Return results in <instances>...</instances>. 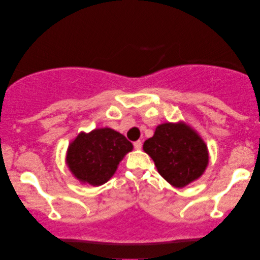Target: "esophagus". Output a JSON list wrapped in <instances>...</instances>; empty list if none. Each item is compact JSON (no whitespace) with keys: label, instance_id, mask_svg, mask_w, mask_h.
Masks as SVG:
<instances>
[{"label":"esophagus","instance_id":"34e87169","mask_svg":"<svg viewBox=\"0 0 260 260\" xmlns=\"http://www.w3.org/2000/svg\"><path fill=\"white\" fill-rule=\"evenodd\" d=\"M134 147H135V149H136V150H141V148H142V142H141V141L134 142Z\"/></svg>","mask_w":260,"mask_h":260}]
</instances>
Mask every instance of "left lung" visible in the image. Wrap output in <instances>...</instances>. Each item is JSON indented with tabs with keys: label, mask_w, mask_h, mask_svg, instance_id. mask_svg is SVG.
<instances>
[{
	"label": "left lung",
	"mask_w": 260,
	"mask_h": 260,
	"mask_svg": "<svg viewBox=\"0 0 260 260\" xmlns=\"http://www.w3.org/2000/svg\"><path fill=\"white\" fill-rule=\"evenodd\" d=\"M159 175L176 188H183L204 175L209 163L207 144L184 122L163 123L143 144Z\"/></svg>",
	"instance_id": "1"
}]
</instances>
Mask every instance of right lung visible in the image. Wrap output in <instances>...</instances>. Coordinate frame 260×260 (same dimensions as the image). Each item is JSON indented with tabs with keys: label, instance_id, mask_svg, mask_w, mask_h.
<instances>
[{
	"label": "right lung",
	"instance_id": "right-lung-1",
	"mask_svg": "<svg viewBox=\"0 0 260 260\" xmlns=\"http://www.w3.org/2000/svg\"><path fill=\"white\" fill-rule=\"evenodd\" d=\"M133 149V143L111 127L81 131L69 144L66 165L79 182L98 187L115 175L119 162Z\"/></svg>",
	"mask_w": 260,
	"mask_h": 260
}]
</instances>
